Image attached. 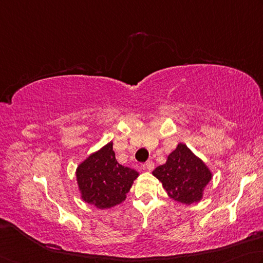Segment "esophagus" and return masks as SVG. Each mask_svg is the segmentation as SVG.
<instances>
[{"mask_svg": "<svg viewBox=\"0 0 263 263\" xmlns=\"http://www.w3.org/2000/svg\"><path fill=\"white\" fill-rule=\"evenodd\" d=\"M143 168L146 170V171H153V170L155 168V164L151 162V160H149V162H146L144 165H143Z\"/></svg>", "mask_w": 263, "mask_h": 263, "instance_id": "1", "label": "esophagus"}]
</instances>
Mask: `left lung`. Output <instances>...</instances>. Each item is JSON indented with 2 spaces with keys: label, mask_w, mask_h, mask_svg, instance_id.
Segmentation results:
<instances>
[{
  "label": "left lung",
  "mask_w": 263,
  "mask_h": 263,
  "mask_svg": "<svg viewBox=\"0 0 263 263\" xmlns=\"http://www.w3.org/2000/svg\"><path fill=\"white\" fill-rule=\"evenodd\" d=\"M153 174L162 182L168 197L186 205L200 202L213 179L206 164L183 143H179L167 156L166 163L156 167Z\"/></svg>",
  "instance_id": "obj_1"
}]
</instances>
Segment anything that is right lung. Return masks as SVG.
I'll return each instance as SVG.
<instances>
[{
	"label": "right lung",
	"instance_id": "right-lung-1",
	"mask_svg": "<svg viewBox=\"0 0 263 263\" xmlns=\"http://www.w3.org/2000/svg\"><path fill=\"white\" fill-rule=\"evenodd\" d=\"M139 176L135 170L118 163L113 142L90 154L76 168L81 199L98 209L121 204Z\"/></svg>",
	"mask_w": 263,
	"mask_h": 263
}]
</instances>
